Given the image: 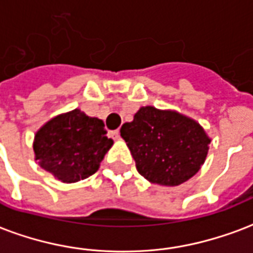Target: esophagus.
<instances>
[{
    "label": "esophagus",
    "instance_id": "1",
    "mask_svg": "<svg viewBox=\"0 0 253 253\" xmlns=\"http://www.w3.org/2000/svg\"><path fill=\"white\" fill-rule=\"evenodd\" d=\"M110 135H111L112 139H119L121 138V132H119V130H112V131H110Z\"/></svg>",
    "mask_w": 253,
    "mask_h": 253
}]
</instances>
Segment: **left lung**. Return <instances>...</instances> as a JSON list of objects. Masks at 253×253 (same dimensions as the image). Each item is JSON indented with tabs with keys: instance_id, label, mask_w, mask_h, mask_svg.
I'll list each match as a JSON object with an SVG mask.
<instances>
[{
	"instance_id": "left-lung-1",
	"label": "left lung",
	"mask_w": 253,
	"mask_h": 253,
	"mask_svg": "<svg viewBox=\"0 0 253 253\" xmlns=\"http://www.w3.org/2000/svg\"><path fill=\"white\" fill-rule=\"evenodd\" d=\"M138 173L157 185L177 186L197 173L208 154V138L197 122L174 111L142 107L121 128Z\"/></svg>"
}]
</instances>
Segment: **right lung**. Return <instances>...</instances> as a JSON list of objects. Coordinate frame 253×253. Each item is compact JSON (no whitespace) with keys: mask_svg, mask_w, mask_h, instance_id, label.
<instances>
[{"mask_svg":"<svg viewBox=\"0 0 253 253\" xmlns=\"http://www.w3.org/2000/svg\"><path fill=\"white\" fill-rule=\"evenodd\" d=\"M106 134L103 121L74 110L41 127L33 150L42 169L63 182H76L98 171L112 146Z\"/></svg>","mask_w":253,"mask_h":253,"instance_id":"obj_1","label":"right lung"}]
</instances>
